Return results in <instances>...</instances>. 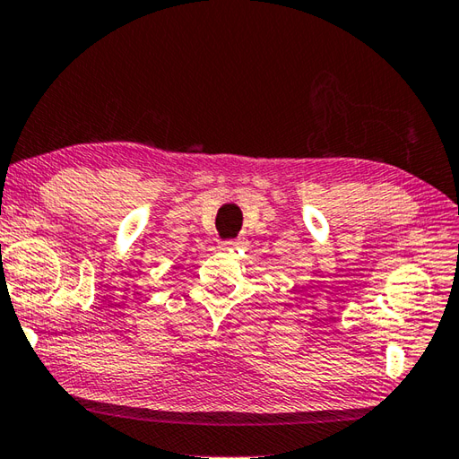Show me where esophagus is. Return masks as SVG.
I'll use <instances>...</instances> for the list:
<instances>
[{"label": "esophagus", "instance_id": "esophagus-1", "mask_svg": "<svg viewBox=\"0 0 459 459\" xmlns=\"http://www.w3.org/2000/svg\"><path fill=\"white\" fill-rule=\"evenodd\" d=\"M231 246H233V243H230V241H226V243H221V247H223V249H230Z\"/></svg>", "mask_w": 459, "mask_h": 459}]
</instances>
